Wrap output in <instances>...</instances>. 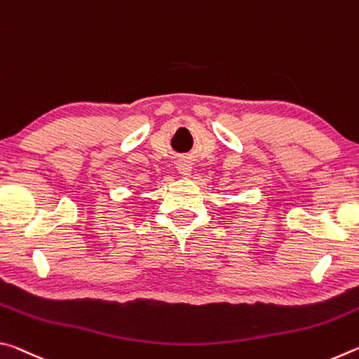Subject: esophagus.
Masks as SVG:
<instances>
[{
  "label": "esophagus",
  "mask_w": 359,
  "mask_h": 359,
  "mask_svg": "<svg viewBox=\"0 0 359 359\" xmlns=\"http://www.w3.org/2000/svg\"><path fill=\"white\" fill-rule=\"evenodd\" d=\"M191 169H193V165L190 161L187 160H180L177 161V171L184 175V177H190L191 175Z\"/></svg>",
  "instance_id": "obj_1"
}]
</instances>
